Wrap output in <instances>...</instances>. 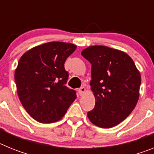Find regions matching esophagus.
I'll return each instance as SVG.
<instances>
[{"label":"esophagus","mask_w":154,"mask_h":154,"mask_svg":"<svg viewBox=\"0 0 154 154\" xmlns=\"http://www.w3.org/2000/svg\"><path fill=\"white\" fill-rule=\"evenodd\" d=\"M85 92V88L84 86H82L80 89H79V96H82Z\"/></svg>","instance_id":"34e87169"}]
</instances>
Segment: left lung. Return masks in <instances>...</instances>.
<instances>
[{"instance_id": "1", "label": "left lung", "mask_w": 154, "mask_h": 154, "mask_svg": "<svg viewBox=\"0 0 154 154\" xmlns=\"http://www.w3.org/2000/svg\"><path fill=\"white\" fill-rule=\"evenodd\" d=\"M82 55L92 65L91 89L96 98L87 116L93 124L111 128L120 123L135 108L141 76L127 54L106 46H90Z\"/></svg>"}]
</instances>
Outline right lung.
I'll list each match as a JSON object with an SVG mask.
<instances>
[{"mask_svg":"<svg viewBox=\"0 0 154 154\" xmlns=\"http://www.w3.org/2000/svg\"><path fill=\"white\" fill-rule=\"evenodd\" d=\"M76 46L52 42L31 48L19 60L15 70L17 92L28 113L39 123L59 120L76 99V92L65 86L69 72L66 58Z\"/></svg>","mask_w":154,"mask_h":154,"instance_id":"1","label":"right lung"}]
</instances>
